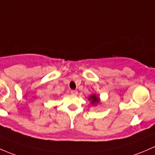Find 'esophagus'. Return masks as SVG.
<instances>
[{
	"label": "esophagus",
	"instance_id": "34e87169",
	"mask_svg": "<svg viewBox=\"0 0 155 155\" xmlns=\"http://www.w3.org/2000/svg\"><path fill=\"white\" fill-rule=\"evenodd\" d=\"M78 93V92L77 90H71V95H77Z\"/></svg>",
	"mask_w": 155,
	"mask_h": 155
}]
</instances>
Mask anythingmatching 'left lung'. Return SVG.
Listing matches in <instances>:
<instances>
[{"label": "left lung", "mask_w": 155, "mask_h": 155, "mask_svg": "<svg viewBox=\"0 0 155 155\" xmlns=\"http://www.w3.org/2000/svg\"><path fill=\"white\" fill-rule=\"evenodd\" d=\"M89 101H91L92 105H96L99 103L100 100H99V97L97 96L95 94H93V95H90L89 97Z\"/></svg>", "instance_id": "left-lung-1"}]
</instances>
